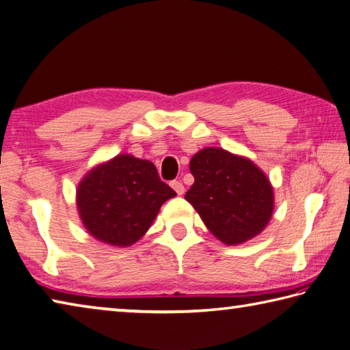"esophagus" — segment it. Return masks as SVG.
<instances>
[{
  "label": "esophagus",
  "instance_id": "34e87169",
  "mask_svg": "<svg viewBox=\"0 0 350 350\" xmlns=\"http://www.w3.org/2000/svg\"><path fill=\"white\" fill-rule=\"evenodd\" d=\"M170 185H172V189L176 191V195H183L184 193V185L181 181H172L170 183Z\"/></svg>",
  "mask_w": 350,
  "mask_h": 350
}]
</instances>
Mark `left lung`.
Wrapping results in <instances>:
<instances>
[{"instance_id": "1", "label": "left lung", "mask_w": 350, "mask_h": 350, "mask_svg": "<svg viewBox=\"0 0 350 350\" xmlns=\"http://www.w3.org/2000/svg\"><path fill=\"white\" fill-rule=\"evenodd\" d=\"M190 172L195 183L184 198L222 243H245L267 226L273 215V187L246 157L204 148L191 157Z\"/></svg>"}]
</instances>
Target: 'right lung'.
I'll use <instances>...</instances> for the list:
<instances>
[{
    "mask_svg": "<svg viewBox=\"0 0 350 350\" xmlns=\"http://www.w3.org/2000/svg\"><path fill=\"white\" fill-rule=\"evenodd\" d=\"M174 196L151 161L120 154L83 178L77 208L92 237L126 247L144 237L160 206Z\"/></svg>",
    "mask_w": 350,
    "mask_h": 350,
    "instance_id": "1",
    "label": "right lung"
}]
</instances>
